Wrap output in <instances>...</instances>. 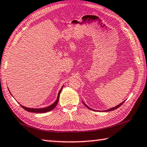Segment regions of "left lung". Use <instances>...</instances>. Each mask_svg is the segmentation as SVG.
<instances>
[{
    "instance_id": "8db88e82",
    "label": "left lung",
    "mask_w": 147,
    "mask_h": 147,
    "mask_svg": "<svg viewBox=\"0 0 147 147\" xmlns=\"http://www.w3.org/2000/svg\"><path fill=\"white\" fill-rule=\"evenodd\" d=\"M123 103H124V101H123V103H120V104H119V105H117L116 107H113V108H111V109H108V110H107V111H111L115 110V109H118V108H119V107H120V106H121V105H122V104H123ZM84 104H85V103H84ZM85 106H86L87 108H89V109H90V110H92V109H90V108H89V107H88V106H87V105H85ZM92 111H94V110H92Z\"/></svg>"
}]
</instances>
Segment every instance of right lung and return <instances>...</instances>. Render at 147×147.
Wrapping results in <instances>:
<instances>
[{
	"mask_svg": "<svg viewBox=\"0 0 147 147\" xmlns=\"http://www.w3.org/2000/svg\"><path fill=\"white\" fill-rule=\"evenodd\" d=\"M63 87L61 88V89L60 90L59 92H58V97H57V99L56 100L55 102L54 103H53L52 105H51L49 107H45V108H42V109H31V108H28V107H24L22 105L20 106L22 107L25 109L26 111H27L28 112H31V113H47V112H49L50 111L53 110V109H54L56 106H57V103L58 102V100H59V97H60V94L61 92V90H62Z\"/></svg>",
	"mask_w": 147,
	"mask_h": 147,
	"instance_id": "1",
	"label": "right lung"
}]
</instances>
